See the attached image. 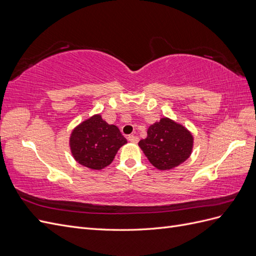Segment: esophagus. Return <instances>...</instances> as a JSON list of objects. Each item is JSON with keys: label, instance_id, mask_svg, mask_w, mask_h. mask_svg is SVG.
Segmentation results:
<instances>
[{"label": "esophagus", "instance_id": "obj_1", "mask_svg": "<svg viewBox=\"0 0 256 256\" xmlns=\"http://www.w3.org/2000/svg\"><path fill=\"white\" fill-rule=\"evenodd\" d=\"M128 141H130L131 143H138V138L136 136L131 134L128 136Z\"/></svg>", "mask_w": 256, "mask_h": 256}]
</instances>
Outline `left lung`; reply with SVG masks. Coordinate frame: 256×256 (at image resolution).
<instances>
[{
	"label": "left lung",
	"mask_w": 256,
	"mask_h": 256,
	"mask_svg": "<svg viewBox=\"0 0 256 256\" xmlns=\"http://www.w3.org/2000/svg\"><path fill=\"white\" fill-rule=\"evenodd\" d=\"M138 145L150 164L164 171L189 158L193 138L184 126L164 118L148 128L147 138L138 142Z\"/></svg>",
	"instance_id": "1"
}]
</instances>
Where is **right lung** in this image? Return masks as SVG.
Here are the masks:
<instances>
[{"instance_id":"right-lung-1","label":"right lung","mask_w":256,"mask_h":256,"mask_svg":"<svg viewBox=\"0 0 256 256\" xmlns=\"http://www.w3.org/2000/svg\"><path fill=\"white\" fill-rule=\"evenodd\" d=\"M127 140L120 129L109 125L100 115H94L74 128L70 136V150L80 164L102 170L109 166Z\"/></svg>"}]
</instances>
